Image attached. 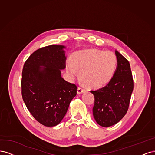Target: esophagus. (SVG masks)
Returning <instances> with one entry per match:
<instances>
[{
    "mask_svg": "<svg viewBox=\"0 0 155 155\" xmlns=\"http://www.w3.org/2000/svg\"><path fill=\"white\" fill-rule=\"evenodd\" d=\"M84 91H85V89H83L82 87H78V90H77V93H78V94H82V93H83Z\"/></svg>",
    "mask_w": 155,
    "mask_h": 155,
    "instance_id": "34e87169",
    "label": "esophagus"
}]
</instances>
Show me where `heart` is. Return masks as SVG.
<instances>
[{
  "label": "heart",
  "mask_w": 155,
  "mask_h": 155,
  "mask_svg": "<svg viewBox=\"0 0 155 155\" xmlns=\"http://www.w3.org/2000/svg\"><path fill=\"white\" fill-rule=\"evenodd\" d=\"M117 64L115 54L111 51L86 49L77 52L71 62H68L66 70L71 78L81 73V78L89 86L100 88L112 79Z\"/></svg>",
  "instance_id": "heart-1"
}]
</instances>
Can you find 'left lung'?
Segmentation results:
<instances>
[{
	"instance_id": "8db88e82",
	"label": "left lung",
	"mask_w": 155,
	"mask_h": 155,
	"mask_svg": "<svg viewBox=\"0 0 155 155\" xmlns=\"http://www.w3.org/2000/svg\"><path fill=\"white\" fill-rule=\"evenodd\" d=\"M117 66L113 77L106 86L90 92L94 94L93 114L101 126L117 124L126 114L133 91V80L127 60L115 50Z\"/></svg>"
}]
</instances>
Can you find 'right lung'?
<instances>
[{
  "instance_id": "1",
  "label": "right lung",
  "mask_w": 155,
  "mask_h": 155,
  "mask_svg": "<svg viewBox=\"0 0 155 155\" xmlns=\"http://www.w3.org/2000/svg\"><path fill=\"white\" fill-rule=\"evenodd\" d=\"M62 45H51L33 53L24 65L22 96L37 120L47 127L58 125L76 96L77 87L62 77L66 55Z\"/></svg>"
}]
</instances>
